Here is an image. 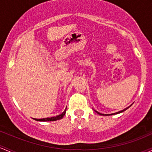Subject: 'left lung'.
<instances>
[{"label":"left lung","mask_w":152,"mask_h":152,"mask_svg":"<svg viewBox=\"0 0 152 152\" xmlns=\"http://www.w3.org/2000/svg\"><path fill=\"white\" fill-rule=\"evenodd\" d=\"M131 105H130L129 107H131ZM129 107H126V109L123 110H121V111H119V112H118V113H113V114H102V113H98V112H97V111H96V110H95V112H96V113H97L98 114H99V115H113L118 114V113H123V112L126 111V110L128 109V108H129Z\"/></svg>","instance_id":"1"}]
</instances>
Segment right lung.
I'll return each mask as SVG.
<instances>
[{"label": "right lung", "instance_id": "add662e5", "mask_svg": "<svg viewBox=\"0 0 152 152\" xmlns=\"http://www.w3.org/2000/svg\"><path fill=\"white\" fill-rule=\"evenodd\" d=\"M66 112V109L65 110L64 112L62 113V114L59 115L55 116V117H51V118H42V119H37V118H34V120L37 121H58V120L62 119L63 117L65 115Z\"/></svg>", "mask_w": 152, "mask_h": 152}]
</instances>
